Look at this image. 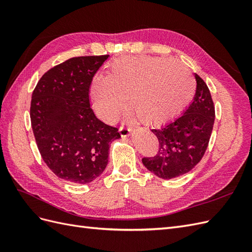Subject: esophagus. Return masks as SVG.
Masks as SVG:
<instances>
[{"instance_id": "1", "label": "esophagus", "mask_w": 252, "mask_h": 252, "mask_svg": "<svg viewBox=\"0 0 252 252\" xmlns=\"http://www.w3.org/2000/svg\"><path fill=\"white\" fill-rule=\"evenodd\" d=\"M131 131H132V128L130 127H127L124 125H121L120 127V133L122 135V138H126V136H128L131 133Z\"/></svg>"}]
</instances>
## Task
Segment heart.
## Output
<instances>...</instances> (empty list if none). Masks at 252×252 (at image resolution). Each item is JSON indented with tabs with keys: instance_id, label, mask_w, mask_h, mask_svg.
Here are the masks:
<instances>
[{
	"instance_id": "obj_1",
	"label": "heart",
	"mask_w": 252,
	"mask_h": 252,
	"mask_svg": "<svg viewBox=\"0 0 252 252\" xmlns=\"http://www.w3.org/2000/svg\"><path fill=\"white\" fill-rule=\"evenodd\" d=\"M195 83L179 61L158 57H122L109 65L107 75L96 74L89 94L96 116L113 123L128 102L131 114L144 123L161 124L192 100Z\"/></svg>"
}]
</instances>
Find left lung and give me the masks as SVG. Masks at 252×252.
Masks as SVG:
<instances>
[{
    "mask_svg": "<svg viewBox=\"0 0 252 252\" xmlns=\"http://www.w3.org/2000/svg\"><path fill=\"white\" fill-rule=\"evenodd\" d=\"M196 90L192 103L182 116L161 128L151 129L158 141L155 157L143 158L146 168L157 177L169 180L191 170L208 147L216 111L209 88L194 73Z\"/></svg>",
    "mask_w": 252,
    "mask_h": 252,
    "instance_id": "8db88e82",
    "label": "left lung"
}]
</instances>
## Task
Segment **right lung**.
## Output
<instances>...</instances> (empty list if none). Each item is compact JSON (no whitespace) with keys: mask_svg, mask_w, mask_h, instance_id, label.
<instances>
[{"mask_svg":"<svg viewBox=\"0 0 252 252\" xmlns=\"http://www.w3.org/2000/svg\"><path fill=\"white\" fill-rule=\"evenodd\" d=\"M106 56L71 58L52 67L37 82L30 120L43 161L57 177L88 184L103 173L119 129L98 120L89 89Z\"/></svg>","mask_w":252,"mask_h":252,"instance_id":"1","label":"right lung"}]
</instances>
